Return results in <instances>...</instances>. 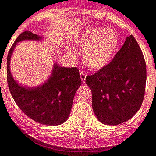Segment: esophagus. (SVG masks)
Segmentation results:
<instances>
[{
  "mask_svg": "<svg viewBox=\"0 0 156 156\" xmlns=\"http://www.w3.org/2000/svg\"><path fill=\"white\" fill-rule=\"evenodd\" d=\"M79 74H80V78H81L82 82L84 83V81H85V78H86V74H85V73H84L83 70H81V71H80V73H79Z\"/></svg>",
  "mask_w": 156,
  "mask_h": 156,
  "instance_id": "1",
  "label": "esophagus"
}]
</instances>
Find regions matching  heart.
Listing matches in <instances>:
<instances>
[{
	"label": "heart",
	"instance_id": "b5f03b06",
	"mask_svg": "<svg viewBox=\"0 0 156 156\" xmlns=\"http://www.w3.org/2000/svg\"><path fill=\"white\" fill-rule=\"evenodd\" d=\"M78 46L84 48L83 57L92 69L103 67L113 58L119 44V37L113 30L89 29L78 38Z\"/></svg>",
	"mask_w": 156,
	"mask_h": 156
}]
</instances>
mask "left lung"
Wrapping results in <instances>:
<instances>
[{"mask_svg": "<svg viewBox=\"0 0 156 156\" xmlns=\"http://www.w3.org/2000/svg\"><path fill=\"white\" fill-rule=\"evenodd\" d=\"M146 78L144 56L131 35L108 64L86 77L97 119L109 126L129 120L142 106Z\"/></svg>", "mask_w": 156, "mask_h": 156, "instance_id": "1", "label": "left lung"}]
</instances>
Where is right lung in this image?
<instances>
[{
	"instance_id": "1",
	"label": "right lung",
	"mask_w": 156,
	"mask_h": 156,
	"mask_svg": "<svg viewBox=\"0 0 156 156\" xmlns=\"http://www.w3.org/2000/svg\"><path fill=\"white\" fill-rule=\"evenodd\" d=\"M39 38L37 35L28 30L17 37L7 55V84L16 104L28 117L43 125H60L68 118L74 95L82 83L78 68L59 66L55 64L47 83L32 89L19 85L13 80L9 69L12 52L16 43L23 40Z\"/></svg>"
}]
</instances>
